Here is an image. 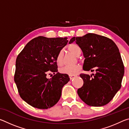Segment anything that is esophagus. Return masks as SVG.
I'll return each instance as SVG.
<instances>
[{"instance_id": "34e87169", "label": "esophagus", "mask_w": 129, "mask_h": 129, "mask_svg": "<svg viewBox=\"0 0 129 129\" xmlns=\"http://www.w3.org/2000/svg\"><path fill=\"white\" fill-rule=\"evenodd\" d=\"M76 77L75 75H69V77L70 78V80H72L73 78H74Z\"/></svg>"}]
</instances>
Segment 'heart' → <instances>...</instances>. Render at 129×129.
Wrapping results in <instances>:
<instances>
[{
	"label": "heart",
	"instance_id": "obj_1",
	"mask_svg": "<svg viewBox=\"0 0 129 129\" xmlns=\"http://www.w3.org/2000/svg\"><path fill=\"white\" fill-rule=\"evenodd\" d=\"M68 51L76 56H79L81 51L78 45L76 44H71L68 47ZM56 61L58 65H62L64 62V51L61 50L57 53L56 57ZM81 66L80 65H76L74 66H65L61 68L60 72L63 74H67L68 75H74L77 74L81 70Z\"/></svg>",
	"mask_w": 129,
	"mask_h": 129
}]
</instances>
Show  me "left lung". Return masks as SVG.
Here are the masks:
<instances>
[{
	"instance_id": "left-lung-1",
	"label": "left lung",
	"mask_w": 129,
	"mask_h": 129,
	"mask_svg": "<svg viewBox=\"0 0 129 129\" xmlns=\"http://www.w3.org/2000/svg\"><path fill=\"white\" fill-rule=\"evenodd\" d=\"M74 41L85 58L83 65L84 71L96 72L93 76L80 74L84 84L77 90L78 94L89 106L105 105L121 87L124 65L119 49L110 39L95 34L73 37L69 43Z\"/></svg>"
}]
</instances>
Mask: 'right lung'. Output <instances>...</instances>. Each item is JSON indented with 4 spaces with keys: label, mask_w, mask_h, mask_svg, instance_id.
Here are the masks:
<instances>
[{
    "label": "right lung",
    "mask_w": 129,
    "mask_h": 129,
    "mask_svg": "<svg viewBox=\"0 0 129 129\" xmlns=\"http://www.w3.org/2000/svg\"><path fill=\"white\" fill-rule=\"evenodd\" d=\"M67 39L37 37L17 57L14 81L20 97L34 108L47 109L54 106L59 101L63 86L69 81L68 75L58 72L56 61L58 52L68 42ZM49 72L55 74L50 79L46 78Z\"/></svg>",
    "instance_id": "add662e5"
}]
</instances>
